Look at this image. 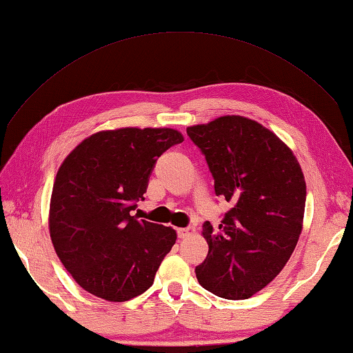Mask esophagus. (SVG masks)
<instances>
[{
  "label": "esophagus",
  "mask_w": 353,
  "mask_h": 353,
  "mask_svg": "<svg viewBox=\"0 0 353 353\" xmlns=\"http://www.w3.org/2000/svg\"><path fill=\"white\" fill-rule=\"evenodd\" d=\"M196 232V229L193 225H188V227H182V229H177V236L179 238H187L191 236Z\"/></svg>",
  "instance_id": "34e87169"
}]
</instances>
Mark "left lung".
<instances>
[{
  "label": "left lung",
  "instance_id": "8db88e82",
  "mask_svg": "<svg viewBox=\"0 0 353 353\" xmlns=\"http://www.w3.org/2000/svg\"><path fill=\"white\" fill-rule=\"evenodd\" d=\"M204 154L214 193L232 208L219 232L205 221L207 259L196 266L207 291L241 301L283 270L302 230L307 187L301 165L285 143L261 124L221 117L187 129Z\"/></svg>",
  "mask_w": 353,
  "mask_h": 353
}]
</instances>
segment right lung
Segmentation results:
<instances>
[{"mask_svg": "<svg viewBox=\"0 0 353 353\" xmlns=\"http://www.w3.org/2000/svg\"><path fill=\"white\" fill-rule=\"evenodd\" d=\"M174 129L124 128L83 140L57 171L50 207L56 254L79 286L124 302L145 292L176 243L171 227L130 216Z\"/></svg>", "mask_w": 353, "mask_h": 353, "instance_id": "right-lung-1", "label": "right lung"}]
</instances>
